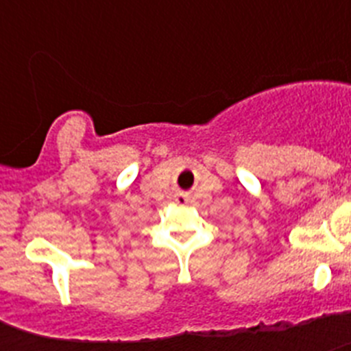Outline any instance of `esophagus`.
Returning <instances> with one entry per match:
<instances>
[{
    "instance_id": "1",
    "label": "esophagus",
    "mask_w": 351,
    "mask_h": 351,
    "mask_svg": "<svg viewBox=\"0 0 351 351\" xmlns=\"http://www.w3.org/2000/svg\"><path fill=\"white\" fill-rule=\"evenodd\" d=\"M179 202H186V197H181V198H179Z\"/></svg>"
}]
</instances>
